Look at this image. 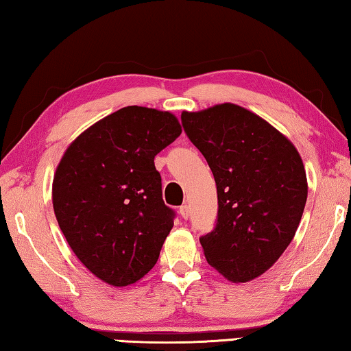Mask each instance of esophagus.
Here are the masks:
<instances>
[{
    "instance_id": "34e87169",
    "label": "esophagus",
    "mask_w": 351,
    "mask_h": 351,
    "mask_svg": "<svg viewBox=\"0 0 351 351\" xmlns=\"http://www.w3.org/2000/svg\"><path fill=\"white\" fill-rule=\"evenodd\" d=\"M189 211H191V210H189L188 205H182V206H180V216H182L183 219H188V217H189V214H191Z\"/></svg>"
}]
</instances>
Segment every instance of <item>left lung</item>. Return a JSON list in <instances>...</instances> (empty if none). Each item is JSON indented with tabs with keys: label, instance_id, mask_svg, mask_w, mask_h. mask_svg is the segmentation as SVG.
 I'll return each instance as SVG.
<instances>
[{
	"label": "left lung",
	"instance_id": "obj_1",
	"mask_svg": "<svg viewBox=\"0 0 351 351\" xmlns=\"http://www.w3.org/2000/svg\"><path fill=\"white\" fill-rule=\"evenodd\" d=\"M217 185L216 228L200 237L206 262L234 284L259 278L291 243L308 194L299 152L284 134L239 104L182 112Z\"/></svg>",
	"mask_w": 351,
	"mask_h": 351
}]
</instances>
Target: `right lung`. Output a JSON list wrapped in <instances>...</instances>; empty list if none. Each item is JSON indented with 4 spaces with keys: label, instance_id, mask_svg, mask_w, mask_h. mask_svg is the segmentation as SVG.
I'll use <instances>...</instances> for the list:
<instances>
[{
    "label": "right lung",
    "instance_id": "right-lung-1",
    "mask_svg": "<svg viewBox=\"0 0 351 351\" xmlns=\"http://www.w3.org/2000/svg\"><path fill=\"white\" fill-rule=\"evenodd\" d=\"M182 134L168 110L126 106L67 146L52 183L61 231L78 261L112 287L151 271L174 225L154 157Z\"/></svg>",
    "mask_w": 351,
    "mask_h": 351
}]
</instances>
